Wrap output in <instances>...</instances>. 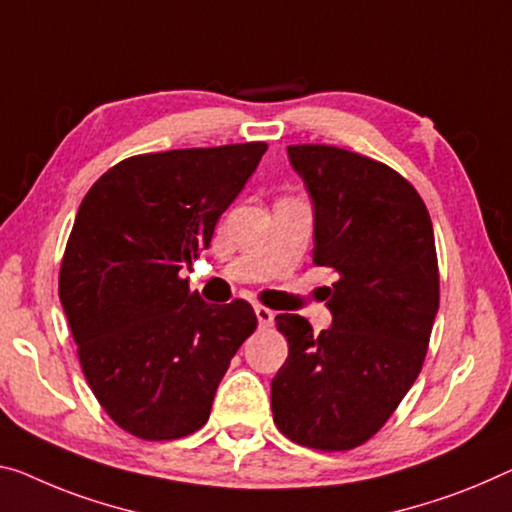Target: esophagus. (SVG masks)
Instances as JSON below:
<instances>
[{"label": "esophagus", "mask_w": 512, "mask_h": 512, "mask_svg": "<svg viewBox=\"0 0 512 512\" xmlns=\"http://www.w3.org/2000/svg\"><path fill=\"white\" fill-rule=\"evenodd\" d=\"M254 311H256L258 325H261V327H270L272 322H274V311H272V309H267V306H263V304H256V306H254Z\"/></svg>", "instance_id": "obj_1"}]
</instances>
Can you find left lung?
Masks as SVG:
<instances>
[{
	"mask_svg": "<svg viewBox=\"0 0 512 512\" xmlns=\"http://www.w3.org/2000/svg\"><path fill=\"white\" fill-rule=\"evenodd\" d=\"M316 206L313 263L336 274L332 327L281 313L288 359L272 380L277 428L316 451H350L380 432L428 355L439 267L428 208L410 180L327 144L288 146Z\"/></svg>",
	"mask_w": 512,
	"mask_h": 512,
	"instance_id": "obj_1",
	"label": "left lung"
}]
</instances>
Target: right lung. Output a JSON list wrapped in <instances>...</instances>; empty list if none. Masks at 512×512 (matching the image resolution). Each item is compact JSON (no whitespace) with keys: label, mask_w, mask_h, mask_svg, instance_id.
<instances>
[{"label":"right lung","mask_w":512,"mask_h":512,"mask_svg":"<svg viewBox=\"0 0 512 512\" xmlns=\"http://www.w3.org/2000/svg\"><path fill=\"white\" fill-rule=\"evenodd\" d=\"M265 141L125 157L80 203L59 300L86 382L116 426L169 442L206 426L215 391L256 313L206 304L180 277L210 247Z\"/></svg>","instance_id":"right-lung-1"}]
</instances>
